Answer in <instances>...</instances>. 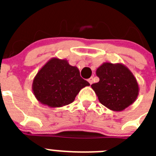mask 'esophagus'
I'll return each mask as SVG.
<instances>
[{"label":"esophagus","instance_id":"34e87169","mask_svg":"<svg viewBox=\"0 0 156 156\" xmlns=\"http://www.w3.org/2000/svg\"><path fill=\"white\" fill-rule=\"evenodd\" d=\"M87 81L89 82V83H90V84H92V83H93V77H90V78H89Z\"/></svg>","mask_w":156,"mask_h":156}]
</instances>
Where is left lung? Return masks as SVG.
<instances>
[{
    "label": "left lung",
    "mask_w": 156,
    "mask_h": 156,
    "mask_svg": "<svg viewBox=\"0 0 156 156\" xmlns=\"http://www.w3.org/2000/svg\"><path fill=\"white\" fill-rule=\"evenodd\" d=\"M99 82L91 87L103 105L112 111L120 112L134 102L139 94L137 80L122 63L104 62L96 70Z\"/></svg>",
    "instance_id": "obj_1"
}]
</instances>
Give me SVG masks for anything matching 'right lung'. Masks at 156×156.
Here are the masks:
<instances>
[{
  "mask_svg": "<svg viewBox=\"0 0 156 156\" xmlns=\"http://www.w3.org/2000/svg\"><path fill=\"white\" fill-rule=\"evenodd\" d=\"M89 85L77 67L66 59L52 58L35 76L32 90L41 104L60 108L73 102L81 89Z\"/></svg>",
  "mask_w": 156,
  "mask_h": 156,
  "instance_id": "obj_1",
  "label": "right lung"
}]
</instances>
